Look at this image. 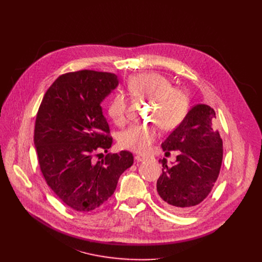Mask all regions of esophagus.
Segmentation results:
<instances>
[{
    "instance_id": "esophagus-1",
    "label": "esophagus",
    "mask_w": 262,
    "mask_h": 262,
    "mask_svg": "<svg viewBox=\"0 0 262 262\" xmlns=\"http://www.w3.org/2000/svg\"><path fill=\"white\" fill-rule=\"evenodd\" d=\"M147 158H148V156H145V155H136V156H135L136 161H138V162L144 161V160H146Z\"/></svg>"
}]
</instances>
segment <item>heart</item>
Instances as JSON below:
<instances>
[{
    "label": "heart",
    "mask_w": 262,
    "mask_h": 262,
    "mask_svg": "<svg viewBox=\"0 0 262 262\" xmlns=\"http://www.w3.org/2000/svg\"><path fill=\"white\" fill-rule=\"evenodd\" d=\"M127 88L135 98L152 101L150 120L163 129H171L184 119L187 108V95L182 89L172 87L169 78L158 73H143L128 80ZM127 102L118 93L110 100L108 114L118 125L126 119ZM158 130L154 125H132L120 136V145L137 153H146L157 139Z\"/></svg>",
    "instance_id": "heart-1"
}]
</instances>
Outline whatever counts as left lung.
<instances>
[{
    "label": "left lung",
    "mask_w": 262,
    "mask_h": 262,
    "mask_svg": "<svg viewBox=\"0 0 262 262\" xmlns=\"http://www.w3.org/2000/svg\"><path fill=\"white\" fill-rule=\"evenodd\" d=\"M214 110L205 104L192 107L184 120L161 143L162 149L180 150L168 166L160 159L162 173L157 181L160 203L174 212L184 213L203 202L216 181L223 159V142L214 128Z\"/></svg>",
    "instance_id": "obj_1"
}]
</instances>
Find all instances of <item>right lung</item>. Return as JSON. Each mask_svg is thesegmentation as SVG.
<instances>
[{"instance_id":"obj_1","label":"right lung","mask_w":262,"mask_h":262,"mask_svg":"<svg viewBox=\"0 0 262 262\" xmlns=\"http://www.w3.org/2000/svg\"><path fill=\"white\" fill-rule=\"evenodd\" d=\"M118 85L113 73H67L53 82L38 110L34 144L41 172L57 198L76 211L100 207L134 162L127 150L94 158L113 144L101 103Z\"/></svg>"}]
</instances>
